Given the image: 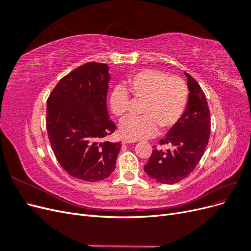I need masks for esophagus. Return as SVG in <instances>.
<instances>
[{
    "label": "esophagus",
    "instance_id": "esophagus-1",
    "mask_svg": "<svg viewBox=\"0 0 251 251\" xmlns=\"http://www.w3.org/2000/svg\"><path fill=\"white\" fill-rule=\"evenodd\" d=\"M136 140H134V139H128V138H125L124 140H123V143L124 144H126V143H133V142H135Z\"/></svg>",
    "mask_w": 251,
    "mask_h": 251
}]
</instances>
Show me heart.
<instances>
[{
    "label": "heart",
    "mask_w": 251,
    "mask_h": 251,
    "mask_svg": "<svg viewBox=\"0 0 251 251\" xmlns=\"http://www.w3.org/2000/svg\"><path fill=\"white\" fill-rule=\"evenodd\" d=\"M127 90L135 100H143L139 116L120 121V132L131 139L154 136L159 126L163 130L177 125L185 113L188 88L183 78L158 69H144L127 79ZM126 88L118 86L110 96L114 115L121 117L131 108V97Z\"/></svg>",
    "instance_id": "heart-1"
}]
</instances>
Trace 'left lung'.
I'll return each instance as SVG.
<instances>
[{"label": "left lung", "mask_w": 251, "mask_h": 251, "mask_svg": "<svg viewBox=\"0 0 251 251\" xmlns=\"http://www.w3.org/2000/svg\"><path fill=\"white\" fill-rule=\"evenodd\" d=\"M189 89L188 102L183 116L159 141L173 149L162 151L155 148L144 172L162 184H174L191 174L204 154L210 135V113L203 90L196 79L184 72Z\"/></svg>", "instance_id": "8db88e82"}]
</instances>
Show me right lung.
Listing matches in <instances>:
<instances>
[{
  "label": "right lung",
  "instance_id": "1",
  "mask_svg": "<svg viewBox=\"0 0 251 251\" xmlns=\"http://www.w3.org/2000/svg\"><path fill=\"white\" fill-rule=\"evenodd\" d=\"M107 64L90 62L60 79L47 100L46 126L58 163L82 181L108 178L115 169L120 142H101L116 126L109 118Z\"/></svg>",
  "mask_w": 251,
  "mask_h": 251
}]
</instances>
